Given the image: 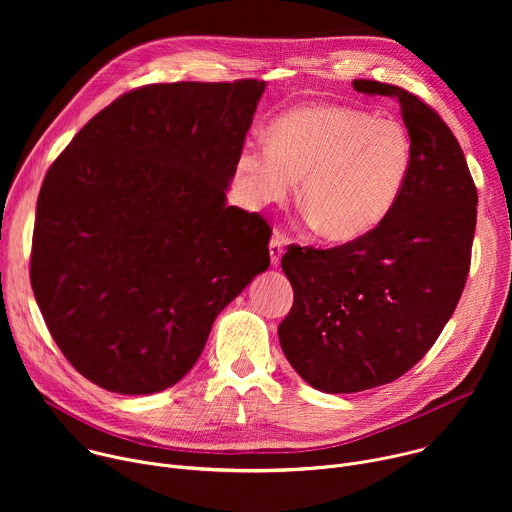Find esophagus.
Wrapping results in <instances>:
<instances>
[{
	"instance_id": "34e87169",
	"label": "esophagus",
	"mask_w": 512,
	"mask_h": 512,
	"mask_svg": "<svg viewBox=\"0 0 512 512\" xmlns=\"http://www.w3.org/2000/svg\"><path fill=\"white\" fill-rule=\"evenodd\" d=\"M283 249H285V239H283V235L279 231H275L271 241H269V255H271V263L273 265H279Z\"/></svg>"
}]
</instances>
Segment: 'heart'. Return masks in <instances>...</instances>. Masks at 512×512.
<instances>
[{
  "instance_id": "obj_1",
  "label": "heart",
  "mask_w": 512,
  "mask_h": 512,
  "mask_svg": "<svg viewBox=\"0 0 512 512\" xmlns=\"http://www.w3.org/2000/svg\"><path fill=\"white\" fill-rule=\"evenodd\" d=\"M411 166V139L391 119L340 105H304L277 117L267 145L247 143L237 172L255 206L283 202L300 184V206L330 241L373 231L395 206Z\"/></svg>"
}]
</instances>
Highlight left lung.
Listing matches in <instances>:
<instances>
[{
	"instance_id": "left-lung-1",
	"label": "left lung",
	"mask_w": 512,
	"mask_h": 512,
	"mask_svg": "<svg viewBox=\"0 0 512 512\" xmlns=\"http://www.w3.org/2000/svg\"><path fill=\"white\" fill-rule=\"evenodd\" d=\"M352 87L399 101L411 166L373 231L332 249L289 245L281 257L294 304L279 344L324 393L367 391L415 367L460 302L476 231V184L440 113L395 85L356 79Z\"/></svg>"
}]
</instances>
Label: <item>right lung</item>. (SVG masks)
I'll use <instances>...</instances> for the list:
<instances>
[{"mask_svg": "<svg viewBox=\"0 0 512 512\" xmlns=\"http://www.w3.org/2000/svg\"><path fill=\"white\" fill-rule=\"evenodd\" d=\"M263 89L137 87L48 168L30 281L48 332L91 383L121 395L176 385L218 312L269 267L265 218L225 204Z\"/></svg>", "mask_w": 512, "mask_h": 512, "instance_id": "1", "label": "right lung"}]
</instances>
